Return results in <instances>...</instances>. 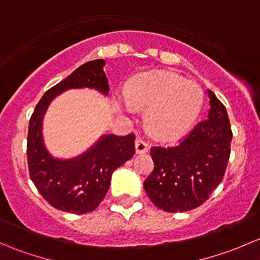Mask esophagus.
<instances>
[{
  "label": "esophagus",
  "mask_w": 260,
  "mask_h": 260,
  "mask_svg": "<svg viewBox=\"0 0 260 260\" xmlns=\"http://www.w3.org/2000/svg\"><path fill=\"white\" fill-rule=\"evenodd\" d=\"M135 148H136V153L138 154L146 153V152L149 149V145L147 142H145L142 138H137L135 142Z\"/></svg>",
  "instance_id": "1"
}]
</instances>
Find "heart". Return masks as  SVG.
I'll use <instances>...</instances> for the list:
<instances>
[{
	"label": "heart",
	"instance_id": "obj_1",
	"mask_svg": "<svg viewBox=\"0 0 260 260\" xmlns=\"http://www.w3.org/2000/svg\"><path fill=\"white\" fill-rule=\"evenodd\" d=\"M124 98L119 107L125 113H133L136 108L148 109L147 129L161 141H175L186 135L204 103L203 90L198 84L169 72L133 78L125 85Z\"/></svg>",
	"mask_w": 260,
	"mask_h": 260
}]
</instances>
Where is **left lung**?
<instances>
[{"label":"left lung","mask_w":260,"mask_h":260,"mask_svg":"<svg viewBox=\"0 0 260 260\" xmlns=\"http://www.w3.org/2000/svg\"><path fill=\"white\" fill-rule=\"evenodd\" d=\"M208 95V119L198 123L179 145L151 148L154 169L143 187L152 203L164 211L196 209L224 177L233 133L224 104L211 90Z\"/></svg>","instance_id":"left-lung-1"}]
</instances>
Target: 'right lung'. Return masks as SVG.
Wrapping results in <instances>:
<instances>
[{
  "instance_id": "right-lung-1",
  "label": "right lung",
  "mask_w": 260,
  "mask_h": 260,
  "mask_svg": "<svg viewBox=\"0 0 260 260\" xmlns=\"http://www.w3.org/2000/svg\"><path fill=\"white\" fill-rule=\"evenodd\" d=\"M96 59L75 69L49 89L30 118L27 135L28 172L36 188L55 209L73 214L95 210L111 185L112 174L135 154V135H104L88 151L72 159L54 158L44 145L43 118L55 96L68 89L91 88L107 95L109 84Z\"/></svg>"
}]
</instances>
